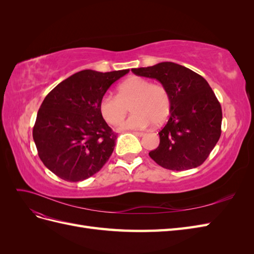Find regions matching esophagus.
Returning a JSON list of instances; mask_svg holds the SVG:
<instances>
[{"instance_id":"34e87169","label":"esophagus","mask_w":254,"mask_h":254,"mask_svg":"<svg viewBox=\"0 0 254 254\" xmlns=\"http://www.w3.org/2000/svg\"><path fill=\"white\" fill-rule=\"evenodd\" d=\"M133 133H134L136 136H143V135L145 134L144 132H139V131H134Z\"/></svg>"}]
</instances>
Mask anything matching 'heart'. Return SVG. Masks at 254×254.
I'll return each mask as SVG.
<instances>
[{
	"label": "heart",
	"instance_id": "1",
	"mask_svg": "<svg viewBox=\"0 0 254 254\" xmlns=\"http://www.w3.org/2000/svg\"><path fill=\"white\" fill-rule=\"evenodd\" d=\"M130 106L133 114L121 123V130L144 129L151 123L159 126L171 113L172 98L161 83H151L140 76H131L119 84L118 95L106 94L99 102L104 120L112 126L119 125Z\"/></svg>",
	"mask_w": 254,
	"mask_h": 254
}]
</instances>
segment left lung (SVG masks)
Returning <instances> with one entry per match:
<instances>
[{"mask_svg": "<svg viewBox=\"0 0 254 254\" xmlns=\"http://www.w3.org/2000/svg\"><path fill=\"white\" fill-rule=\"evenodd\" d=\"M131 71L159 80L172 98L170 119L159 132V146L149 152V157L171 171L201 165L221 134V106L210 84L202 76L174 63Z\"/></svg>", "mask_w": 254, "mask_h": 254, "instance_id": "left-lung-1", "label": "left lung"}]
</instances>
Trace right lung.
Returning a JSON list of instances; mask_svg holds the SVG:
<instances>
[{"instance_id":"1","label":"right lung","mask_w":254,"mask_h":254,"mask_svg":"<svg viewBox=\"0 0 254 254\" xmlns=\"http://www.w3.org/2000/svg\"><path fill=\"white\" fill-rule=\"evenodd\" d=\"M128 72L83 70L61 81L44 98L33 137L43 164L59 178L86 180L109 160L117 134L103 119L99 102Z\"/></svg>"}]
</instances>
